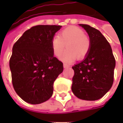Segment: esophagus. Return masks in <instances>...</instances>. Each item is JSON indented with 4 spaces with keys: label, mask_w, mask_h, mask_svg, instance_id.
I'll return each mask as SVG.
<instances>
[{
    "label": "esophagus",
    "mask_w": 123,
    "mask_h": 123,
    "mask_svg": "<svg viewBox=\"0 0 123 123\" xmlns=\"http://www.w3.org/2000/svg\"><path fill=\"white\" fill-rule=\"evenodd\" d=\"M63 67H64V68H67L70 67V66H69V65H68V64H63Z\"/></svg>",
    "instance_id": "obj_1"
}]
</instances>
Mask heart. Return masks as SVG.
<instances>
[{"label":"heart","instance_id":"heart-1","mask_svg":"<svg viewBox=\"0 0 123 123\" xmlns=\"http://www.w3.org/2000/svg\"><path fill=\"white\" fill-rule=\"evenodd\" d=\"M53 53L59 57L64 52L65 45L67 51L61 57L66 63L72 62L76 57L78 60L85 58L90 49V41L85 35L84 31L76 26H69L61 31L58 36H55L51 40Z\"/></svg>","mask_w":123,"mask_h":123}]
</instances>
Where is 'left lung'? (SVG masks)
<instances>
[{"mask_svg":"<svg viewBox=\"0 0 123 123\" xmlns=\"http://www.w3.org/2000/svg\"><path fill=\"white\" fill-rule=\"evenodd\" d=\"M80 25L88 33L91 46L84 61L72 67V91L83 100H98L112 87L115 59L110 44L99 31L87 24Z\"/></svg>","mask_w":123,"mask_h":123,"instance_id":"obj_1","label":"left lung"}]
</instances>
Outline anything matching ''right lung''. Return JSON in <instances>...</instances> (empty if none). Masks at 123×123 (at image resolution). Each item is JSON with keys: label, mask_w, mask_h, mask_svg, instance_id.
I'll use <instances>...</instances> for the list:
<instances>
[{"label": "right lung", "mask_w": 123, "mask_h": 123, "mask_svg": "<svg viewBox=\"0 0 123 123\" xmlns=\"http://www.w3.org/2000/svg\"><path fill=\"white\" fill-rule=\"evenodd\" d=\"M61 25H38L25 31L12 47L10 59L12 85L27 103L39 104L53 95L63 64L53 56L51 40Z\"/></svg>", "instance_id": "obj_1"}]
</instances>
